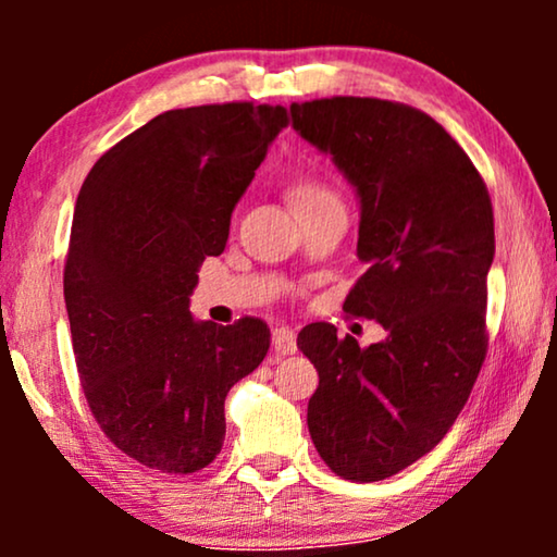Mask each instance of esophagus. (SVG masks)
Listing matches in <instances>:
<instances>
[{
    "mask_svg": "<svg viewBox=\"0 0 557 557\" xmlns=\"http://www.w3.org/2000/svg\"><path fill=\"white\" fill-rule=\"evenodd\" d=\"M273 352L276 355L296 352V334L292 326H276V330H273Z\"/></svg>",
    "mask_w": 557,
    "mask_h": 557,
    "instance_id": "34e87169",
    "label": "esophagus"
}]
</instances>
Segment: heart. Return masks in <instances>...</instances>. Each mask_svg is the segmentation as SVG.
Listing matches in <instances>:
<instances>
[{
	"instance_id": "b5f03b06",
	"label": "heart",
	"mask_w": 557,
	"mask_h": 557,
	"mask_svg": "<svg viewBox=\"0 0 557 557\" xmlns=\"http://www.w3.org/2000/svg\"><path fill=\"white\" fill-rule=\"evenodd\" d=\"M334 193L326 185H322L319 180H296L292 187H288V202L292 208H299V205H309V202H322V200H332Z\"/></svg>"
}]
</instances>
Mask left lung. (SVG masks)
I'll return each instance as SVG.
<instances>
[{
	"mask_svg": "<svg viewBox=\"0 0 557 557\" xmlns=\"http://www.w3.org/2000/svg\"><path fill=\"white\" fill-rule=\"evenodd\" d=\"M292 119L357 189L368 271L345 311L387 332L370 347L326 322L299 332L319 372L309 433L334 474L380 482L446 436L484 364L492 200L467 151L413 106L332 96L292 103Z\"/></svg>",
	"mask_w": 557,
	"mask_h": 557,
	"instance_id": "obj_1",
	"label": "left lung"
}]
</instances>
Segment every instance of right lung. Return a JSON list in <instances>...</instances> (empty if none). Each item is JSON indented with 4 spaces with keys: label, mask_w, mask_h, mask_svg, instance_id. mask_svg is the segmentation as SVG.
Instances as JSON below:
<instances>
[{
    "label": "right lung",
    "mask_w": 557,
    "mask_h": 557,
    "mask_svg": "<svg viewBox=\"0 0 557 557\" xmlns=\"http://www.w3.org/2000/svg\"><path fill=\"white\" fill-rule=\"evenodd\" d=\"M286 124L269 103L164 111L83 182L63 271L75 364L106 438L144 467H208L225 441L227 391L269 352V324L195 322L189 294Z\"/></svg>",
    "instance_id": "obj_1"
}]
</instances>
